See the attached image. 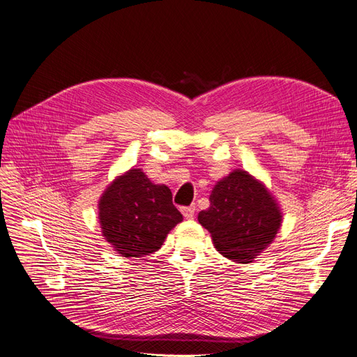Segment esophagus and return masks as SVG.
I'll return each mask as SVG.
<instances>
[{
  "label": "esophagus",
  "instance_id": "1",
  "mask_svg": "<svg viewBox=\"0 0 357 357\" xmlns=\"http://www.w3.org/2000/svg\"><path fill=\"white\" fill-rule=\"evenodd\" d=\"M195 210H197L195 205H190V207H182V208H181V213L183 214L185 218H191V217H194Z\"/></svg>",
  "mask_w": 357,
  "mask_h": 357
}]
</instances>
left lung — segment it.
<instances>
[{"label":"left lung","mask_w":357,"mask_h":357,"mask_svg":"<svg viewBox=\"0 0 357 357\" xmlns=\"http://www.w3.org/2000/svg\"><path fill=\"white\" fill-rule=\"evenodd\" d=\"M210 202L198 221L211 233L215 249L238 264H249L266 249L282 221L273 197L245 171L221 179Z\"/></svg>","instance_id":"8db88e82"}]
</instances>
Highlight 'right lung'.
<instances>
[{
  "instance_id": "1",
  "label": "right lung",
  "mask_w": 357,
  "mask_h": 357,
  "mask_svg": "<svg viewBox=\"0 0 357 357\" xmlns=\"http://www.w3.org/2000/svg\"><path fill=\"white\" fill-rule=\"evenodd\" d=\"M182 214L166 185H155L131 169L112 182L100 201L102 234L124 257H142L160 249Z\"/></svg>"
}]
</instances>
